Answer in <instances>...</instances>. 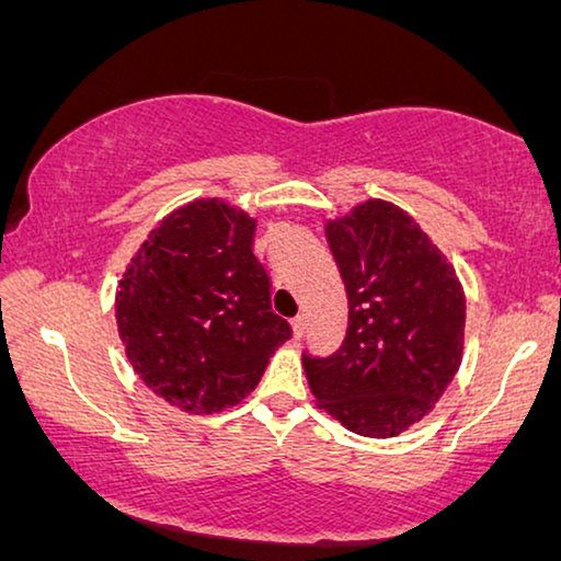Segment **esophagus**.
<instances>
[{"label": "esophagus", "instance_id": "esophagus-1", "mask_svg": "<svg viewBox=\"0 0 561 561\" xmlns=\"http://www.w3.org/2000/svg\"><path fill=\"white\" fill-rule=\"evenodd\" d=\"M291 330H295V337L297 340L302 337V332H305V314H297L295 320H291Z\"/></svg>", "mask_w": 561, "mask_h": 561}]
</instances>
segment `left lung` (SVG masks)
Listing matches in <instances>:
<instances>
[{"label":"left lung","mask_w":561,"mask_h":561,"mask_svg":"<svg viewBox=\"0 0 561 561\" xmlns=\"http://www.w3.org/2000/svg\"><path fill=\"white\" fill-rule=\"evenodd\" d=\"M328 241L350 317L332 355L302 353L309 390L345 428L398 436L431 411L461 365L463 289L428 233L386 201L330 221Z\"/></svg>","instance_id":"left-lung-1"}]
</instances>
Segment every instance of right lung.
<instances>
[{"label": "right lung", "mask_w": 561, "mask_h": 561, "mask_svg": "<svg viewBox=\"0 0 561 561\" xmlns=\"http://www.w3.org/2000/svg\"><path fill=\"white\" fill-rule=\"evenodd\" d=\"M256 221L224 201L165 216L123 274L118 332L140 380L188 413L239 403L291 328L272 309Z\"/></svg>", "instance_id": "right-lung-1"}]
</instances>
